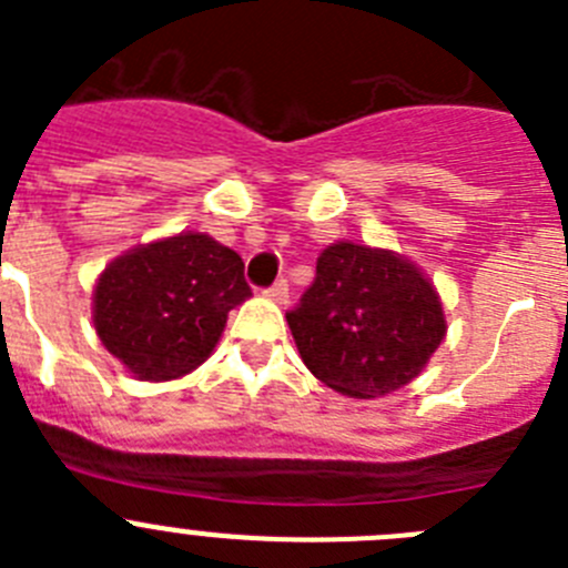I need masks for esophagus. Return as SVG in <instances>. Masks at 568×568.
Returning <instances> with one entry per match:
<instances>
[{"label": "esophagus", "mask_w": 568, "mask_h": 568, "mask_svg": "<svg viewBox=\"0 0 568 568\" xmlns=\"http://www.w3.org/2000/svg\"><path fill=\"white\" fill-rule=\"evenodd\" d=\"M267 295L273 301H278V304H287V298H290V293H287V281L281 278V281H275L273 287L267 290Z\"/></svg>", "instance_id": "34e87169"}]
</instances>
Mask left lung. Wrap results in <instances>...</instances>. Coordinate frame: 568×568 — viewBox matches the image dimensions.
Here are the masks:
<instances>
[{"label":"left lung","mask_w":568,"mask_h":568,"mask_svg":"<svg viewBox=\"0 0 568 568\" xmlns=\"http://www.w3.org/2000/svg\"><path fill=\"white\" fill-rule=\"evenodd\" d=\"M310 373L346 398H381L418 378L446 338L435 284L406 255L335 241L287 313Z\"/></svg>","instance_id":"left-lung-1"}]
</instances>
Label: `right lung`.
<instances>
[{
    "instance_id": "1",
    "label": "right lung",
    "mask_w": 568,
    "mask_h": 568,
    "mask_svg": "<svg viewBox=\"0 0 568 568\" xmlns=\"http://www.w3.org/2000/svg\"><path fill=\"white\" fill-rule=\"evenodd\" d=\"M244 261L207 233H175L113 258L93 287V327L139 381H173L213 355L250 298Z\"/></svg>"
}]
</instances>
